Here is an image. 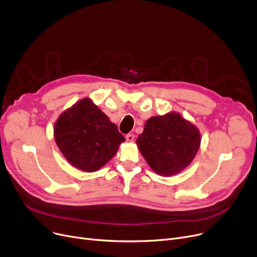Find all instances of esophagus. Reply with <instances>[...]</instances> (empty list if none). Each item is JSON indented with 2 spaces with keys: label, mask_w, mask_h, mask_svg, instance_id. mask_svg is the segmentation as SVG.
I'll return each instance as SVG.
<instances>
[{
  "label": "esophagus",
  "mask_w": 257,
  "mask_h": 257,
  "mask_svg": "<svg viewBox=\"0 0 257 257\" xmlns=\"http://www.w3.org/2000/svg\"><path fill=\"white\" fill-rule=\"evenodd\" d=\"M134 140H136V137L133 136V134H127L126 136V141L128 142V143H133L134 142Z\"/></svg>",
  "instance_id": "obj_1"
}]
</instances>
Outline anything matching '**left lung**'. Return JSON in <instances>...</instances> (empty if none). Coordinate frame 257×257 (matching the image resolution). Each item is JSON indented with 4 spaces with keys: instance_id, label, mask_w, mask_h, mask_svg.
<instances>
[{
    "instance_id": "obj_1",
    "label": "left lung",
    "mask_w": 257,
    "mask_h": 257,
    "mask_svg": "<svg viewBox=\"0 0 257 257\" xmlns=\"http://www.w3.org/2000/svg\"><path fill=\"white\" fill-rule=\"evenodd\" d=\"M200 144L199 129L175 111L150 117L137 140L147 164L156 174L166 177L190 166Z\"/></svg>"
}]
</instances>
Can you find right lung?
<instances>
[{
	"instance_id": "right-lung-1",
	"label": "right lung",
	"mask_w": 257,
	"mask_h": 257,
	"mask_svg": "<svg viewBox=\"0 0 257 257\" xmlns=\"http://www.w3.org/2000/svg\"><path fill=\"white\" fill-rule=\"evenodd\" d=\"M54 139L63 157L87 173L99 171L125 142L117 126L89 98L76 102L58 116Z\"/></svg>"
}]
</instances>
